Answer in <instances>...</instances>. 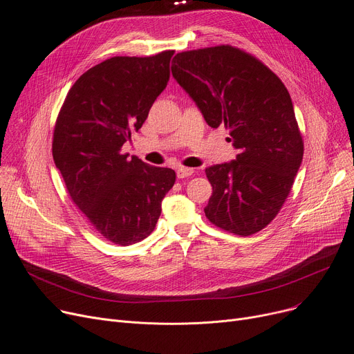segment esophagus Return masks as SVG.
Here are the masks:
<instances>
[{
	"label": "esophagus",
	"mask_w": 354,
	"mask_h": 354,
	"mask_svg": "<svg viewBox=\"0 0 354 354\" xmlns=\"http://www.w3.org/2000/svg\"><path fill=\"white\" fill-rule=\"evenodd\" d=\"M176 174H178V178H179V179H183V178H188V176H191V175L194 174V169H192V167H185V166H180V167H178Z\"/></svg>",
	"instance_id": "esophagus-1"
}]
</instances>
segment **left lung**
Here are the masks:
<instances>
[{"label": "left lung", "instance_id": "obj_1", "mask_svg": "<svg viewBox=\"0 0 354 354\" xmlns=\"http://www.w3.org/2000/svg\"><path fill=\"white\" fill-rule=\"evenodd\" d=\"M172 74L211 127L230 130L238 151L235 160L205 169L212 185L207 218L241 236L261 231L284 205L304 153L287 87L263 62L228 44L178 53Z\"/></svg>", "mask_w": 354, "mask_h": 354}]
</instances>
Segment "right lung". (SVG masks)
<instances>
[{"label":"right lung","mask_w":354,"mask_h":354,"mask_svg":"<svg viewBox=\"0 0 354 354\" xmlns=\"http://www.w3.org/2000/svg\"><path fill=\"white\" fill-rule=\"evenodd\" d=\"M174 50L151 57H111L68 90L55 120L53 159L76 207L103 238L132 245L151 235L176 179L169 167L127 159L138 132L169 80Z\"/></svg>","instance_id":"1"}]
</instances>
